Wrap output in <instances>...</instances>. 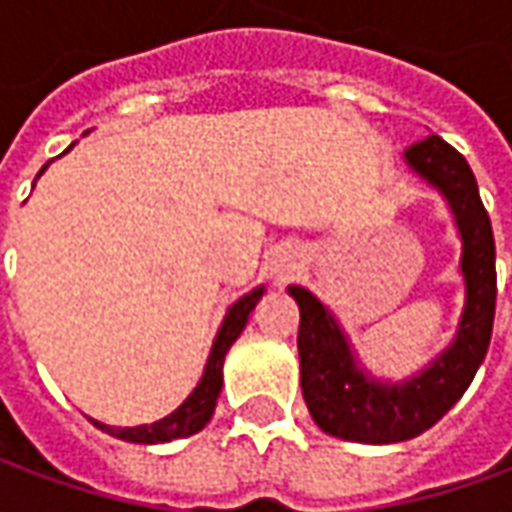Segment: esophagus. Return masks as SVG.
<instances>
[{
    "label": "esophagus",
    "instance_id": "1",
    "mask_svg": "<svg viewBox=\"0 0 512 512\" xmlns=\"http://www.w3.org/2000/svg\"><path fill=\"white\" fill-rule=\"evenodd\" d=\"M293 268H296V260L285 257V260H277V263H274V274H279V277H288Z\"/></svg>",
    "mask_w": 512,
    "mask_h": 512
}]
</instances>
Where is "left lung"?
<instances>
[{
    "mask_svg": "<svg viewBox=\"0 0 512 512\" xmlns=\"http://www.w3.org/2000/svg\"><path fill=\"white\" fill-rule=\"evenodd\" d=\"M403 161L444 197L461 238L463 310L452 343L414 376L381 381L359 362L337 315L312 290L288 288L301 312L304 403L323 433L359 444H395L433 428L469 389L494 329L496 246L472 167L436 134L408 147Z\"/></svg>",
    "mask_w": 512,
    "mask_h": 512,
    "instance_id": "8db88e82",
    "label": "left lung"
}]
</instances>
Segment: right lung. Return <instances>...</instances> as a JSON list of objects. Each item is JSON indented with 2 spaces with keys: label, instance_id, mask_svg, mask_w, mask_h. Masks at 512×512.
<instances>
[{
  "label": "right lung",
  "instance_id": "add662e5",
  "mask_svg": "<svg viewBox=\"0 0 512 512\" xmlns=\"http://www.w3.org/2000/svg\"><path fill=\"white\" fill-rule=\"evenodd\" d=\"M73 147V145H71ZM49 167V164H46ZM43 167V169H46ZM43 169L38 172V178L43 175ZM266 288L257 285L255 290L244 293L241 299L227 307V315H224L219 332L213 337L211 354H208V362H205V370H202L200 384L191 389V395L180 403L172 414H167L164 419H158L153 425H136V428H115V425H104L98 419L87 417L93 422L95 428H101L109 436L123 441H134V444H164V441L172 439H186V436H194L197 430H202L213 417V408H216V400H219V392H222L224 376V356L230 351V345L241 337L246 321H249V312L255 310V304L263 299Z\"/></svg>",
  "mask_w": 512,
  "mask_h": 512
}]
</instances>
